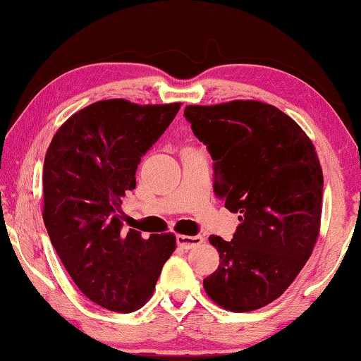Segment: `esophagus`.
I'll use <instances>...</instances> for the list:
<instances>
[{"instance_id": "1", "label": "esophagus", "mask_w": 361, "mask_h": 361, "mask_svg": "<svg viewBox=\"0 0 361 361\" xmlns=\"http://www.w3.org/2000/svg\"><path fill=\"white\" fill-rule=\"evenodd\" d=\"M200 243H204V236H200V235H195V236L179 235L177 236V245H179L182 250H192L194 246H199Z\"/></svg>"}]
</instances>
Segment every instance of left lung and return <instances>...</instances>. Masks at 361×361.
Segmentation results:
<instances>
[{
	"label": "left lung",
	"instance_id": "8db88e82",
	"mask_svg": "<svg viewBox=\"0 0 361 361\" xmlns=\"http://www.w3.org/2000/svg\"><path fill=\"white\" fill-rule=\"evenodd\" d=\"M184 115L215 161L216 195L238 214L231 241L212 235L219 269L204 289L220 307L250 312L278 299L312 255L324 176L312 141L268 103L189 105Z\"/></svg>",
	"mask_w": 361,
	"mask_h": 361
}]
</instances>
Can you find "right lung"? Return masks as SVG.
<instances>
[{
  "mask_svg": "<svg viewBox=\"0 0 361 361\" xmlns=\"http://www.w3.org/2000/svg\"><path fill=\"white\" fill-rule=\"evenodd\" d=\"M180 103H92L54 135L42 171L49 238L77 288L113 312L141 309L176 250L172 233L142 238L123 226L121 199L136 187L141 157L159 140Z\"/></svg>",
  "mask_w": 361,
  "mask_h": 361,
  "instance_id": "right-lung-1",
  "label": "right lung"
}]
</instances>
